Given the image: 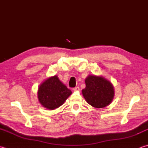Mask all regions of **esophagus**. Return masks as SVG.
<instances>
[{
	"label": "esophagus",
	"mask_w": 148,
	"mask_h": 148,
	"mask_svg": "<svg viewBox=\"0 0 148 148\" xmlns=\"http://www.w3.org/2000/svg\"><path fill=\"white\" fill-rule=\"evenodd\" d=\"M72 90H73L74 91H79V86H76V87H75V88H74L73 89H72Z\"/></svg>",
	"instance_id": "34e87169"
}]
</instances>
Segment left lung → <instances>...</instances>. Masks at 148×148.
Masks as SVG:
<instances>
[{
    "instance_id": "left-lung-1",
    "label": "left lung",
    "mask_w": 148,
    "mask_h": 148,
    "mask_svg": "<svg viewBox=\"0 0 148 148\" xmlns=\"http://www.w3.org/2000/svg\"><path fill=\"white\" fill-rule=\"evenodd\" d=\"M86 87L82 90L89 105L97 108L108 106L113 100L114 90L112 83L103 77L89 76L85 79Z\"/></svg>"
}]
</instances>
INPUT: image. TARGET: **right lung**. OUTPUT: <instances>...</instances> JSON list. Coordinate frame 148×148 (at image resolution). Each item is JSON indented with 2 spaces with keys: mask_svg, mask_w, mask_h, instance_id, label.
Here are the masks:
<instances>
[{
  "mask_svg": "<svg viewBox=\"0 0 148 148\" xmlns=\"http://www.w3.org/2000/svg\"><path fill=\"white\" fill-rule=\"evenodd\" d=\"M71 94V90L54 76L48 78L39 86L38 97L43 107L54 110L62 106Z\"/></svg>",
  "mask_w": 148,
  "mask_h": 148,
  "instance_id": "1",
  "label": "right lung"
}]
</instances>
